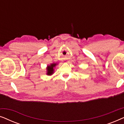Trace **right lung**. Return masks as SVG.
I'll return each mask as SVG.
<instances>
[{"label": "right lung", "instance_id": "1", "mask_svg": "<svg viewBox=\"0 0 124 124\" xmlns=\"http://www.w3.org/2000/svg\"><path fill=\"white\" fill-rule=\"evenodd\" d=\"M57 64V63H52L50 65H47L46 68L47 71H46V74L48 76H51L52 74L54 73V68L56 66Z\"/></svg>", "mask_w": 124, "mask_h": 124}]
</instances>
